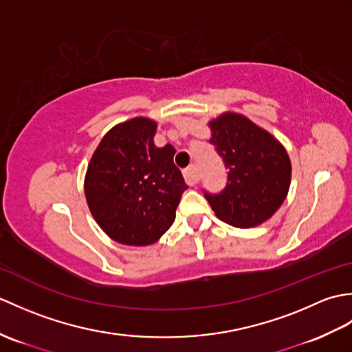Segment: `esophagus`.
I'll list each match as a JSON object with an SVG mask.
<instances>
[{"label":"esophagus","instance_id":"34e87169","mask_svg":"<svg viewBox=\"0 0 352 352\" xmlns=\"http://www.w3.org/2000/svg\"><path fill=\"white\" fill-rule=\"evenodd\" d=\"M184 178H186V182H188V184H190V186L198 183L199 174H198V169L195 164H190L188 169H184Z\"/></svg>","mask_w":352,"mask_h":352}]
</instances>
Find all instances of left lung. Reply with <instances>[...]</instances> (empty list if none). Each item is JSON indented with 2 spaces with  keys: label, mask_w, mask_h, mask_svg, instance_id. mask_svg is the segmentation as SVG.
I'll return each instance as SVG.
<instances>
[{
  "label": "left lung",
  "mask_w": 352,
  "mask_h": 352,
  "mask_svg": "<svg viewBox=\"0 0 352 352\" xmlns=\"http://www.w3.org/2000/svg\"><path fill=\"white\" fill-rule=\"evenodd\" d=\"M210 142L228 168L227 188L208 195V204L223 222L252 228L278 210L290 188L292 164L280 140L234 111L208 122Z\"/></svg>",
  "instance_id": "8db88e82"
}]
</instances>
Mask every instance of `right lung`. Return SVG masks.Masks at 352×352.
<instances>
[{
  "label": "right lung",
  "mask_w": 352,
  "mask_h": 352,
  "mask_svg": "<svg viewBox=\"0 0 352 352\" xmlns=\"http://www.w3.org/2000/svg\"><path fill=\"white\" fill-rule=\"evenodd\" d=\"M154 119L138 116L110 129L87 164L85 195L94 219L115 242L146 246L175 221L188 189L175 148L155 146Z\"/></svg>",
  "instance_id": "right-lung-1"
}]
</instances>
